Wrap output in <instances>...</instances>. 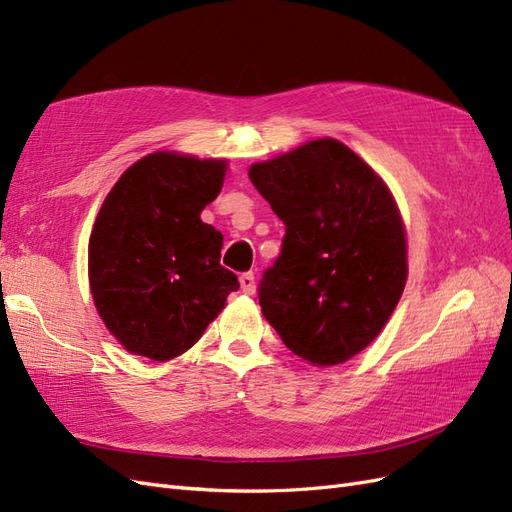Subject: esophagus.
<instances>
[{
  "instance_id": "34e87169",
  "label": "esophagus",
  "mask_w": 512,
  "mask_h": 512,
  "mask_svg": "<svg viewBox=\"0 0 512 512\" xmlns=\"http://www.w3.org/2000/svg\"><path fill=\"white\" fill-rule=\"evenodd\" d=\"M239 284H241V290L245 294H254L256 292V275L254 273H243L239 277Z\"/></svg>"
}]
</instances>
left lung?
<instances>
[{
    "label": "left lung",
    "mask_w": 512,
    "mask_h": 512,
    "mask_svg": "<svg viewBox=\"0 0 512 512\" xmlns=\"http://www.w3.org/2000/svg\"><path fill=\"white\" fill-rule=\"evenodd\" d=\"M247 175L286 224L260 284L262 316L309 365L346 363L380 335L406 288L408 237L393 192L329 136Z\"/></svg>",
    "instance_id": "1"
}]
</instances>
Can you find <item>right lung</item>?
<instances>
[{"mask_svg":"<svg viewBox=\"0 0 512 512\" xmlns=\"http://www.w3.org/2000/svg\"><path fill=\"white\" fill-rule=\"evenodd\" d=\"M226 170L222 158L153 151L104 198L87 247L89 290L130 354L164 363L190 350L239 288L220 265L222 232L200 220Z\"/></svg>","mask_w":512,"mask_h":512,"instance_id":"right-lung-1","label":"right lung"}]
</instances>
